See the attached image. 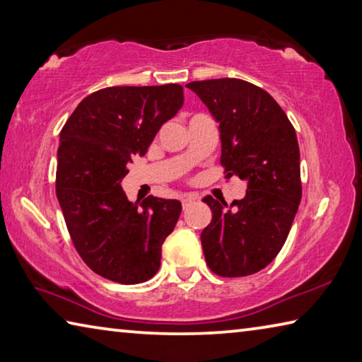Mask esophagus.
Returning <instances> with one entry per match:
<instances>
[{
	"label": "esophagus",
	"mask_w": 362,
	"mask_h": 362,
	"mask_svg": "<svg viewBox=\"0 0 362 362\" xmlns=\"http://www.w3.org/2000/svg\"><path fill=\"white\" fill-rule=\"evenodd\" d=\"M196 199H198V198H196L194 194H183L182 199H180L182 201V207H183V209H188V207L192 206Z\"/></svg>",
	"instance_id": "obj_1"
}]
</instances>
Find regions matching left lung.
I'll use <instances>...</instances> for the list:
<instances>
[{
	"instance_id": "1",
	"label": "left lung",
	"mask_w": 362,
	"mask_h": 362,
	"mask_svg": "<svg viewBox=\"0 0 362 362\" xmlns=\"http://www.w3.org/2000/svg\"><path fill=\"white\" fill-rule=\"evenodd\" d=\"M218 122L228 177L246 180L243 199L204 203L212 220L201 233L206 263L225 278L260 272L279 254L302 199L296 129L276 100L259 86L238 78L187 84Z\"/></svg>"
}]
</instances>
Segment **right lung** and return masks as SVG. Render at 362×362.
I'll return each mask as SVG.
<instances>
[{"label": "right lung", "mask_w": 362, "mask_h": 362, "mask_svg": "<svg viewBox=\"0 0 362 362\" xmlns=\"http://www.w3.org/2000/svg\"><path fill=\"white\" fill-rule=\"evenodd\" d=\"M182 105L180 84L115 86L79 102L60 131L56 193L66 228L86 265L115 283L155 276L179 220L180 201L131 203L121 182Z\"/></svg>", "instance_id": "1"}]
</instances>
